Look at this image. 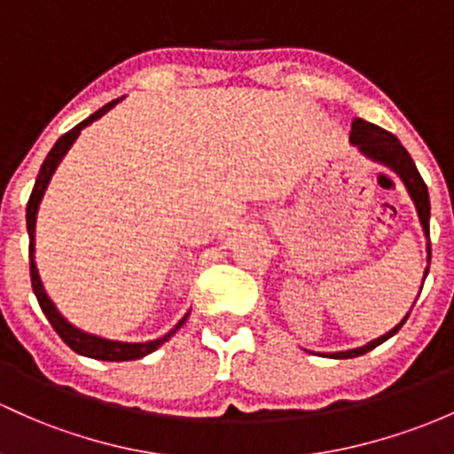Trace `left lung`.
Listing matches in <instances>:
<instances>
[{"label":"left lung","instance_id":"8db88e82","mask_svg":"<svg viewBox=\"0 0 454 454\" xmlns=\"http://www.w3.org/2000/svg\"><path fill=\"white\" fill-rule=\"evenodd\" d=\"M350 145H353V147H357L359 153L365 155L368 160H372V162H377V164H383V167L394 170V173L401 177L404 188H407L409 197H411L413 206H416L418 218H420L424 238H427V262L431 264V240H428V236H431V231H428V221H431V201H428L427 184H424L422 175L418 173L411 155L407 153V149L403 147L401 140H398L396 136L389 134V131H385L383 128H379V125L368 123V121H364V119H355L353 125H350ZM427 275H428V266L424 268L422 286H424V279H427ZM422 286H420V290H422ZM407 318H409V314L404 316V318L396 326H394V329H389L387 333L381 335V338L372 340V342L357 346V348L338 350V353H323V355L325 357H333V359H350V357H359V355H365L368 350L377 348L379 344H383L385 340H389L392 335H396L398 329H401Z\"/></svg>","mask_w":454,"mask_h":454}]
</instances>
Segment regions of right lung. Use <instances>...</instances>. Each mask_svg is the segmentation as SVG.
I'll list each match as a JSON object with an SVG mask.
<instances>
[{"label":"right lung","mask_w":454,"mask_h":454,"mask_svg":"<svg viewBox=\"0 0 454 454\" xmlns=\"http://www.w3.org/2000/svg\"><path fill=\"white\" fill-rule=\"evenodd\" d=\"M119 101H123V97H121V99L110 101V104H106L104 108H99L95 114H90L89 119H84L82 123H77L75 128L69 129L65 136H60V138L56 140V145H53L50 153H47L41 170H38L36 184H34L30 201H27V209H26L27 236H30V277H32V287H34V294H36L38 305H41L43 314L47 316V320H50L53 329H56V333L62 338V342L69 346V348L75 350L77 355H84V357H90V359H101V362H131V359H143L145 355L153 353V350H158L164 342H168L170 335H175V331L186 323V318L190 314L188 311V314L184 316V318L179 320V323L175 325L168 333H164L162 338L149 340V342H119V340L101 338V335L89 333V331H82V329H77L75 325H71L69 320H67L65 316L58 311V307L53 305L50 294L45 292V286H43L41 275H38L36 262H34V238H36L34 233H36V214H38V207H41L43 197H45V190H47V186H50L58 164H60L62 158L69 153V149L77 140V136L82 134V129L89 128V125L95 123L97 119H101V116L114 108Z\"/></svg>","instance_id":"add662e5"}]
</instances>
